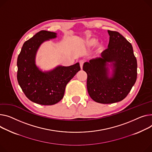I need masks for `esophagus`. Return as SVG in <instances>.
Wrapping results in <instances>:
<instances>
[{
    "instance_id": "34e87169",
    "label": "esophagus",
    "mask_w": 152,
    "mask_h": 152,
    "mask_svg": "<svg viewBox=\"0 0 152 152\" xmlns=\"http://www.w3.org/2000/svg\"><path fill=\"white\" fill-rule=\"evenodd\" d=\"M84 64V61H83V60H80V61L79 62V64H80V68L83 69V65Z\"/></svg>"
}]
</instances>
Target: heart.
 I'll return each mask as SVG.
<instances>
[{
	"instance_id": "b5f03b06",
	"label": "heart",
	"mask_w": 152,
	"mask_h": 152,
	"mask_svg": "<svg viewBox=\"0 0 152 152\" xmlns=\"http://www.w3.org/2000/svg\"><path fill=\"white\" fill-rule=\"evenodd\" d=\"M98 43V40L95 38H88L86 42V45L88 48H92L96 46ZM98 49L99 50H103L104 46L103 45H99L98 46Z\"/></svg>"
}]
</instances>
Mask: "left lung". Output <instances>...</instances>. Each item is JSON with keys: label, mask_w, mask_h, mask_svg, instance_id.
Wrapping results in <instances>:
<instances>
[{"label": "left lung", "mask_w": 152, "mask_h": 152, "mask_svg": "<svg viewBox=\"0 0 152 152\" xmlns=\"http://www.w3.org/2000/svg\"><path fill=\"white\" fill-rule=\"evenodd\" d=\"M108 48L102 57L85 62L88 93L95 102L111 104L123 100L129 94L137 79V60L131 44L116 31L108 30ZM108 63H112L113 75L108 77Z\"/></svg>", "instance_id": "1"}]
</instances>
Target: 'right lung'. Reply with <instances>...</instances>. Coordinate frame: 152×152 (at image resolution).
I'll return each instance as SVG.
<instances>
[{"instance_id":"1","label":"right lung","mask_w":152,"mask_h":152,"mask_svg":"<svg viewBox=\"0 0 152 152\" xmlns=\"http://www.w3.org/2000/svg\"><path fill=\"white\" fill-rule=\"evenodd\" d=\"M56 37V34L41 30L26 41L17 60V79L28 99L41 105H53L61 100L65 87L80 69L79 64L69 66H58L42 72L35 65L37 50L43 42Z\"/></svg>"}]
</instances>
